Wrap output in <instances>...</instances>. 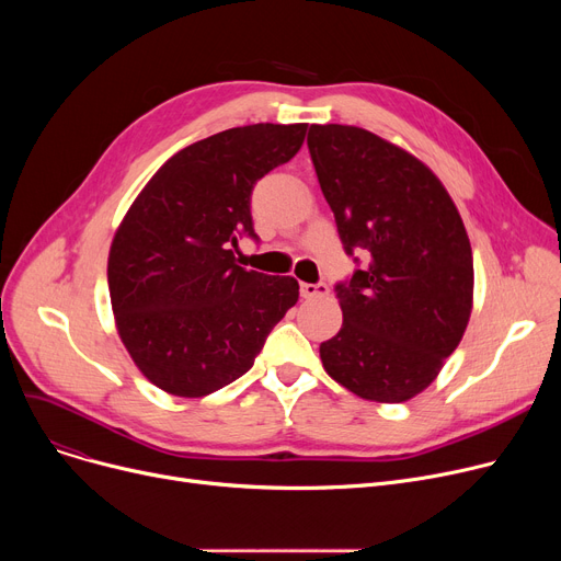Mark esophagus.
Returning <instances> with one entry per match:
<instances>
[{
    "instance_id": "1",
    "label": "esophagus",
    "mask_w": 561,
    "mask_h": 561,
    "mask_svg": "<svg viewBox=\"0 0 561 561\" xmlns=\"http://www.w3.org/2000/svg\"><path fill=\"white\" fill-rule=\"evenodd\" d=\"M300 293H302V298H325L330 288L322 282L320 284H300Z\"/></svg>"
}]
</instances>
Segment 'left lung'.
Returning <instances> with one entry per match:
<instances>
[{"label": "left lung", "instance_id": "obj_1", "mask_svg": "<svg viewBox=\"0 0 561 561\" xmlns=\"http://www.w3.org/2000/svg\"><path fill=\"white\" fill-rule=\"evenodd\" d=\"M309 152L347 254L368 265L336 286L343 325L320 343L328 375L373 402L423 393L473 311V250L438 176L352 125H311Z\"/></svg>", "mask_w": 561, "mask_h": 561}]
</instances>
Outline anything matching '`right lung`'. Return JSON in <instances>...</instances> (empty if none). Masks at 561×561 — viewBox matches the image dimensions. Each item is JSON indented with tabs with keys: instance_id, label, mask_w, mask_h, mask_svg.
<instances>
[{
	"instance_id": "1",
	"label": "right lung",
	"mask_w": 561,
	"mask_h": 561,
	"mask_svg": "<svg viewBox=\"0 0 561 561\" xmlns=\"http://www.w3.org/2000/svg\"><path fill=\"white\" fill-rule=\"evenodd\" d=\"M307 125L259 123L170 157L131 202L108 250L115 330L138 370L170 396L202 398L245 375L298 302L296 277L236 263L250 195L290 161Z\"/></svg>"
}]
</instances>
